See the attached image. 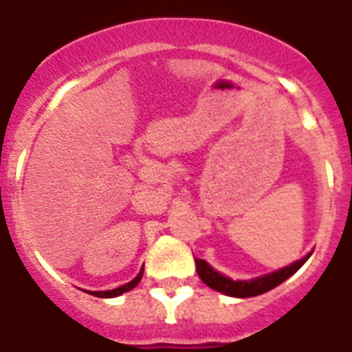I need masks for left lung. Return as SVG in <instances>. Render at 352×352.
<instances>
[{"label": "left lung", "mask_w": 352, "mask_h": 352, "mask_svg": "<svg viewBox=\"0 0 352 352\" xmlns=\"http://www.w3.org/2000/svg\"><path fill=\"white\" fill-rule=\"evenodd\" d=\"M309 257H311V254H307L303 259L281 268L278 272L267 274V276L250 279V281H234L230 278H225V276H221L217 270L210 267L204 259H195V267H197L199 278L203 279V283L208 285L210 289L223 292L226 296H234V298H252V296L265 294L268 290L276 289L278 285L283 283L285 279H289L296 270H300Z\"/></svg>", "instance_id": "left-lung-1"}]
</instances>
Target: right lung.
<instances>
[{"instance_id":"right-lung-1","label":"right lung","mask_w":352,"mask_h":352,"mask_svg":"<svg viewBox=\"0 0 352 352\" xmlns=\"http://www.w3.org/2000/svg\"><path fill=\"white\" fill-rule=\"evenodd\" d=\"M142 274L144 270H140L138 272V276L135 279H131L129 283L122 285V287H118V289H113V290H102V292H93V296H98V298H115V296H120L124 294V292H127V290L135 289L138 283H140V279H142Z\"/></svg>"}]
</instances>
